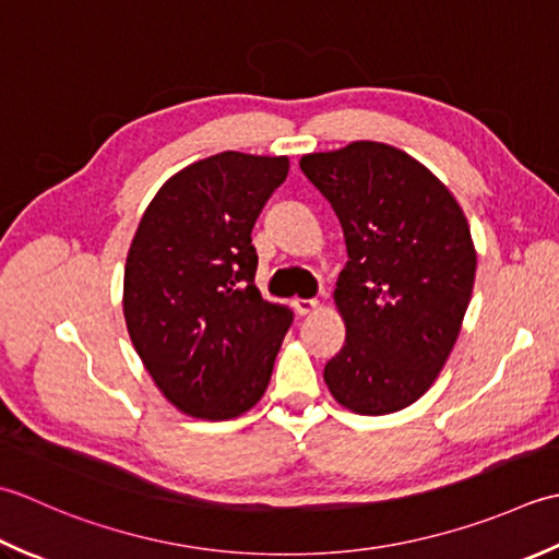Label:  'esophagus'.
Returning <instances> with one entry per match:
<instances>
[{
  "label": "esophagus",
  "instance_id": "obj_1",
  "mask_svg": "<svg viewBox=\"0 0 559 559\" xmlns=\"http://www.w3.org/2000/svg\"><path fill=\"white\" fill-rule=\"evenodd\" d=\"M292 306H294V311L299 313V316H309V313H313L318 309V301L316 299H294Z\"/></svg>",
  "mask_w": 559,
  "mask_h": 559
}]
</instances>
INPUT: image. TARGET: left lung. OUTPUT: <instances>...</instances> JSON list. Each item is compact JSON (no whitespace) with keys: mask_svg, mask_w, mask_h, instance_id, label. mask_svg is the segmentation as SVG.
Returning a JSON list of instances; mask_svg holds the SVG:
<instances>
[{"mask_svg":"<svg viewBox=\"0 0 559 559\" xmlns=\"http://www.w3.org/2000/svg\"><path fill=\"white\" fill-rule=\"evenodd\" d=\"M299 166L347 246L335 289L347 337L323 379L352 413H397L427 393L461 333L477 265L468 219L431 170L389 144L352 142Z\"/></svg>","mask_w":559,"mask_h":559,"instance_id":"1","label":"left lung"}]
</instances>
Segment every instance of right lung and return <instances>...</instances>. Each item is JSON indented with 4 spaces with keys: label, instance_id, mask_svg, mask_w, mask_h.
Returning <instances> with one entry per match:
<instances>
[{
    "label": "right lung",
    "instance_id": "right-lung-1",
    "mask_svg": "<svg viewBox=\"0 0 559 559\" xmlns=\"http://www.w3.org/2000/svg\"><path fill=\"white\" fill-rule=\"evenodd\" d=\"M289 174L287 156L222 152L168 178L124 265L132 345L180 413L231 419L263 397L292 309L255 287V219Z\"/></svg>",
    "mask_w": 559,
    "mask_h": 559
}]
</instances>
